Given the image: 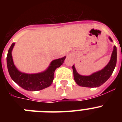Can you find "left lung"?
I'll return each mask as SVG.
<instances>
[{"label": "left lung", "instance_id": "obj_1", "mask_svg": "<svg viewBox=\"0 0 122 122\" xmlns=\"http://www.w3.org/2000/svg\"><path fill=\"white\" fill-rule=\"evenodd\" d=\"M112 41L111 38H109ZM117 63V48L114 46L111 58L108 64L101 70L93 73L90 76H82L76 71L74 65H73V76L77 85L86 87H98L103 84L111 77Z\"/></svg>", "mask_w": 122, "mask_h": 122}]
</instances>
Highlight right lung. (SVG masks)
I'll return each instance as SVG.
<instances>
[{"mask_svg": "<svg viewBox=\"0 0 122 122\" xmlns=\"http://www.w3.org/2000/svg\"><path fill=\"white\" fill-rule=\"evenodd\" d=\"M15 43L11 45L6 57L7 68L13 80L22 89L29 91H38L49 87L54 78V74L56 69L62 65L66 57L52 61L45 71L36 74H26L19 71L14 65L11 55Z\"/></svg>", "mask_w": 122, "mask_h": 122, "instance_id": "right-lung-1", "label": "right lung"}]
</instances>
